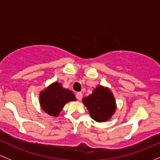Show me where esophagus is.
I'll return each mask as SVG.
<instances>
[{
	"instance_id": "obj_1",
	"label": "esophagus",
	"mask_w": 160,
	"mask_h": 160,
	"mask_svg": "<svg viewBox=\"0 0 160 160\" xmlns=\"http://www.w3.org/2000/svg\"><path fill=\"white\" fill-rule=\"evenodd\" d=\"M76 98H78V100H81L82 98V92H77L76 93Z\"/></svg>"
}]
</instances>
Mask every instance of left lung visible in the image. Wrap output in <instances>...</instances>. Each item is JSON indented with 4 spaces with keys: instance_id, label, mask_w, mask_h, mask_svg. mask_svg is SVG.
I'll return each mask as SVG.
<instances>
[{
    "instance_id": "8db88e82",
    "label": "left lung",
    "mask_w": 160,
    "mask_h": 160,
    "mask_svg": "<svg viewBox=\"0 0 160 160\" xmlns=\"http://www.w3.org/2000/svg\"><path fill=\"white\" fill-rule=\"evenodd\" d=\"M92 119L98 122H106L112 118L116 109V102L108 88L98 85L92 93L82 98Z\"/></svg>"
}]
</instances>
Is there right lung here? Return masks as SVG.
Returning <instances> with one entry per match:
<instances>
[{
    "label": "right lung",
    "instance_id": "obj_1",
    "mask_svg": "<svg viewBox=\"0 0 160 160\" xmlns=\"http://www.w3.org/2000/svg\"><path fill=\"white\" fill-rule=\"evenodd\" d=\"M72 101H76L73 92L63 88L58 82L51 84L39 94L41 108L44 112L54 117L58 116L65 105Z\"/></svg>",
    "mask_w": 160,
    "mask_h": 160
}]
</instances>
